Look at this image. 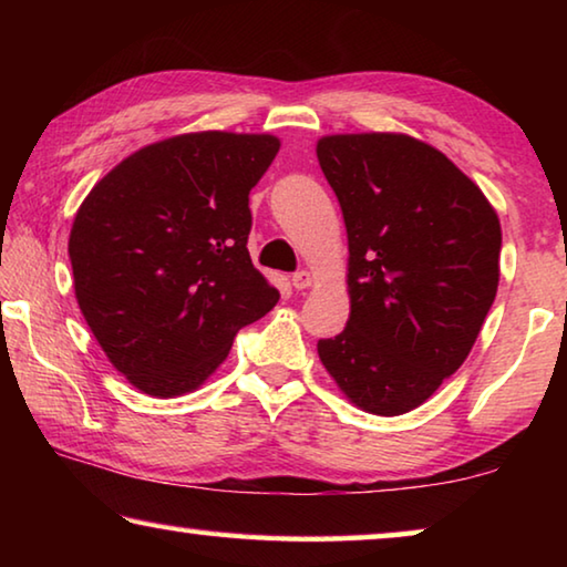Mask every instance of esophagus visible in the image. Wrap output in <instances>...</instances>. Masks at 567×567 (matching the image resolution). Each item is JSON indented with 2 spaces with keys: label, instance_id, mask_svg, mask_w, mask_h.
<instances>
[{
  "label": "esophagus",
  "instance_id": "obj_1",
  "mask_svg": "<svg viewBox=\"0 0 567 567\" xmlns=\"http://www.w3.org/2000/svg\"><path fill=\"white\" fill-rule=\"evenodd\" d=\"M310 285H312V277H310V272H307V270H297L292 275V287H295V290H305V287H310Z\"/></svg>",
  "mask_w": 567,
  "mask_h": 567
}]
</instances>
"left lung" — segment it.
Wrapping results in <instances>:
<instances>
[{"mask_svg": "<svg viewBox=\"0 0 567 567\" xmlns=\"http://www.w3.org/2000/svg\"><path fill=\"white\" fill-rule=\"evenodd\" d=\"M318 159L348 227V328L318 352L372 415L415 410L465 362L501 280V219L443 152L408 134H330Z\"/></svg>", "mask_w": 567, "mask_h": 567, "instance_id": "8db88e82", "label": "left lung"}]
</instances>
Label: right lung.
<instances>
[{"mask_svg":"<svg viewBox=\"0 0 567 567\" xmlns=\"http://www.w3.org/2000/svg\"><path fill=\"white\" fill-rule=\"evenodd\" d=\"M272 134L189 132L107 172L70 233L74 295L110 362L152 398L197 390L280 292L247 252Z\"/></svg>","mask_w":567,"mask_h":567,"instance_id":"obj_1","label":"right lung"}]
</instances>
